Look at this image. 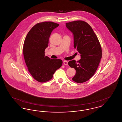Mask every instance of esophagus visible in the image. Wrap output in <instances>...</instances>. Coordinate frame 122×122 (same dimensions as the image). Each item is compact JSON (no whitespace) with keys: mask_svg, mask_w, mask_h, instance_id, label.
Returning <instances> with one entry per match:
<instances>
[{"mask_svg":"<svg viewBox=\"0 0 122 122\" xmlns=\"http://www.w3.org/2000/svg\"><path fill=\"white\" fill-rule=\"evenodd\" d=\"M64 65H68V61H64Z\"/></svg>","mask_w":122,"mask_h":122,"instance_id":"obj_1","label":"esophagus"}]
</instances>
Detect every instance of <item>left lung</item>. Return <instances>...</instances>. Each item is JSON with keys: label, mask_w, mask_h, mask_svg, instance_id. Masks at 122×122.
Segmentation results:
<instances>
[{"label": "left lung", "mask_w": 122, "mask_h": 122, "mask_svg": "<svg viewBox=\"0 0 122 122\" xmlns=\"http://www.w3.org/2000/svg\"><path fill=\"white\" fill-rule=\"evenodd\" d=\"M66 26L73 34L74 48L81 54L80 60H71V68L76 70L73 81L81 83L91 79L97 70L102 50L98 39L92 27L85 21L76 20L66 23Z\"/></svg>", "instance_id": "8db88e82"}]
</instances>
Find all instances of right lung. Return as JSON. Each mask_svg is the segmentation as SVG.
<instances>
[{"label": "right lung", "instance_id": "1", "mask_svg": "<svg viewBox=\"0 0 122 122\" xmlns=\"http://www.w3.org/2000/svg\"><path fill=\"white\" fill-rule=\"evenodd\" d=\"M58 25V24L51 21L36 24L30 30L24 41L25 63L30 75L39 82L50 80L63 64L61 59H51L45 56L51 33Z\"/></svg>", "mask_w": 122, "mask_h": 122}]
</instances>
